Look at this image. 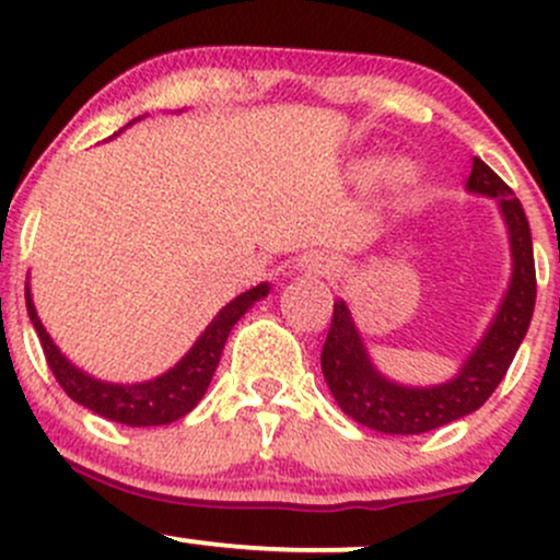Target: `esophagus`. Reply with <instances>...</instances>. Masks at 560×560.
<instances>
[{
	"label": "esophagus",
	"instance_id": "1",
	"mask_svg": "<svg viewBox=\"0 0 560 560\" xmlns=\"http://www.w3.org/2000/svg\"><path fill=\"white\" fill-rule=\"evenodd\" d=\"M301 269L306 275H319V278H328V275L336 272V261L325 254H310L301 259Z\"/></svg>",
	"mask_w": 560,
	"mask_h": 560
}]
</instances>
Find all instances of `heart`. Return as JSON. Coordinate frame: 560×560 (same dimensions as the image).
Instances as JSON below:
<instances>
[{
  "mask_svg": "<svg viewBox=\"0 0 560 560\" xmlns=\"http://www.w3.org/2000/svg\"><path fill=\"white\" fill-rule=\"evenodd\" d=\"M375 168H378L375 163H360V166L354 168V177L362 179V182L370 179L375 174ZM416 182H418V168L412 166V163H407V161L394 163L392 172H388V187H392V190H397V192L410 190Z\"/></svg>",
  "mask_w": 560,
  "mask_h": 560,
  "instance_id": "b5f03b06",
  "label": "heart"
}]
</instances>
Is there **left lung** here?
Segmentation results:
<instances>
[{
  "label": "left lung",
  "instance_id": "8db88e82",
  "mask_svg": "<svg viewBox=\"0 0 560 560\" xmlns=\"http://www.w3.org/2000/svg\"><path fill=\"white\" fill-rule=\"evenodd\" d=\"M466 190L498 200L508 241H511L513 269L498 314L476 349L460 364L455 378L436 383V386H405V383L386 378L370 360L347 301L338 299L332 304L330 330L325 338L323 357H319L323 375L338 407L373 431L401 433V436L425 433L479 410L505 378L529 330L537 278H534L532 232L526 213L511 187L481 159H474Z\"/></svg>",
  "mask_w": 560,
  "mask_h": 560
}]
</instances>
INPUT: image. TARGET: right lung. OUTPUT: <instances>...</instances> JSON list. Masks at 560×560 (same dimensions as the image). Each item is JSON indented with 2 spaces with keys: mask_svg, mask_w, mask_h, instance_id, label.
Masks as SVG:
<instances>
[{
  "mask_svg": "<svg viewBox=\"0 0 560 560\" xmlns=\"http://www.w3.org/2000/svg\"><path fill=\"white\" fill-rule=\"evenodd\" d=\"M267 293L269 282H261V285L250 288V291L232 299L228 306L219 310L217 317L209 323V328L200 332V338L192 343V349L187 351L172 370H166L159 378L144 383H108L92 378L90 373H84V370H79L77 364L68 360V357L55 347L49 332L44 330L39 314H36L34 299H31L28 282L26 306L36 336H39L42 341L49 370H52V375L58 378L62 392H66L73 401H79V405L90 407L97 416L140 429V425L174 423V420L185 418L187 412L203 399L206 388H209L213 373H217L219 357H222L230 330L235 328L237 319H241L256 301L267 296Z\"/></svg>",
  "mask_w": 560,
  "mask_h": 560,
  "instance_id": "obj_1",
  "label": "right lung"
}]
</instances>
